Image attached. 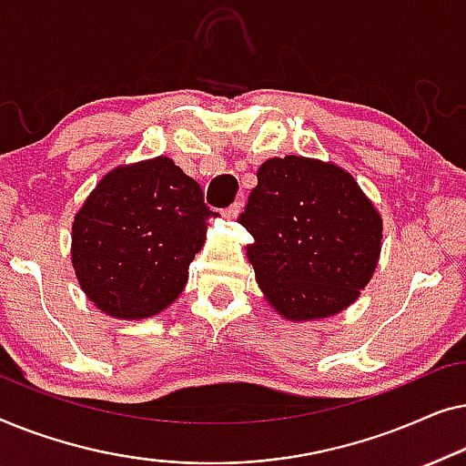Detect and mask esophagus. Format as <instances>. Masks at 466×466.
I'll return each mask as SVG.
<instances>
[{"instance_id": "obj_1", "label": "esophagus", "mask_w": 466, "mask_h": 466, "mask_svg": "<svg viewBox=\"0 0 466 466\" xmlns=\"http://www.w3.org/2000/svg\"><path fill=\"white\" fill-rule=\"evenodd\" d=\"M239 209H241V203H239V201H235L233 206H228V208H225V209H220V214L225 216L227 220H233V218H238Z\"/></svg>"}]
</instances>
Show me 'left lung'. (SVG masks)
<instances>
[{
  "instance_id": "obj_1",
  "label": "left lung",
  "mask_w": 466,
  "mask_h": 466,
  "mask_svg": "<svg viewBox=\"0 0 466 466\" xmlns=\"http://www.w3.org/2000/svg\"><path fill=\"white\" fill-rule=\"evenodd\" d=\"M257 177L238 220L265 299L286 320L339 314L378 267V209L348 171L316 158H269Z\"/></svg>"
}]
</instances>
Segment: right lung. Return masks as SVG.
<instances>
[{
	"mask_svg": "<svg viewBox=\"0 0 466 466\" xmlns=\"http://www.w3.org/2000/svg\"><path fill=\"white\" fill-rule=\"evenodd\" d=\"M212 216L199 184L169 157L112 169L72 225L80 289L107 316L158 314L187 286Z\"/></svg>",
	"mask_w": 466,
	"mask_h": 466,
	"instance_id": "obj_1",
	"label": "right lung"
}]
</instances>
